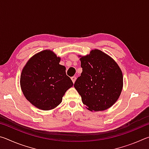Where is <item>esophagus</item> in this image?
I'll list each match as a JSON object with an SVG mask.
<instances>
[{"mask_svg":"<svg viewBox=\"0 0 149 149\" xmlns=\"http://www.w3.org/2000/svg\"><path fill=\"white\" fill-rule=\"evenodd\" d=\"M71 79L72 80V81H73V83H75V80H76V77H75V76H73V77H71Z\"/></svg>","mask_w":149,"mask_h":149,"instance_id":"obj_1","label":"esophagus"}]
</instances>
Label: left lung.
<instances>
[{
  "label": "left lung",
  "instance_id": "left-lung-1",
  "mask_svg": "<svg viewBox=\"0 0 149 149\" xmlns=\"http://www.w3.org/2000/svg\"><path fill=\"white\" fill-rule=\"evenodd\" d=\"M80 57L82 73L74 84L82 102L90 111L110 108L120 97L123 88V74L115 60L104 52L92 50Z\"/></svg>",
  "mask_w": 149,
  "mask_h": 149
}]
</instances>
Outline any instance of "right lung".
Listing matches in <instances>:
<instances>
[{"label":"right lung","instance_id":"1","mask_svg":"<svg viewBox=\"0 0 149 149\" xmlns=\"http://www.w3.org/2000/svg\"><path fill=\"white\" fill-rule=\"evenodd\" d=\"M60 62V58L53 51L44 50L33 55L22 70V92L39 109H54L62 102L66 91L73 86L72 81L65 74V67Z\"/></svg>","mask_w":149,"mask_h":149}]
</instances>
